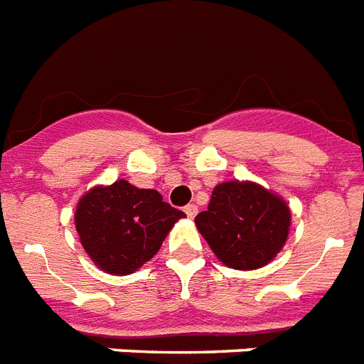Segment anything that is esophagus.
Returning a JSON list of instances; mask_svg holds the SVG:
<instances>
[{"instance_id":"esophagus-1","label":"esophagus","mask_w":364,"mask_h":364,"mask_svg":"<svg viewBox=\"0 0 364 364\" xmlns=\"http://www.w3.org/2000/svg\"><path fill=\"white\" fill-rule=\"evenodd\" d=\"M185 213H187L188 218H194V217H196L198 208H196V205H194V203H188L187 208H185Z\"/></svg>"}]
</instances>
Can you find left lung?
Listing matches in <instances>:
<instances>
[{"label":"left lung","mask_w":364,"mask_h":364,"mask_svg":"<svg viewBox=\"0 0 364 364\" xmlns=\"http://www.w3.org/2000/svg\"><path fill=\"white\" fill-rule=\"evenodd\" d=\"M211 250L224 265L252 271L282 250L291 211L284 198L254 181H226L213 188L208 211L194 218Z\"/></svg>","instance_id":"obj_1"}]
</instances>
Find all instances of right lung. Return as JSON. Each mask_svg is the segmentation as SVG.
Instances as JSON below:
<instances>
[{"mask_svg": "<svg viewBox=\"0 0 364 364\" xmlns=\"http://www.w3.org/2000/svg\"><path fill=\"white\" fill-rule=\"evenodd\" d=\"M187 217L153 188L125 179L97 185L80 198L75 213L80 243L105 273L129 274L149 262L179 218Z\"/></svg>", "mask_w": 364, "mask_h": 364, "instance_id": "obj_1", "label": "right lung"}]
</instances>
